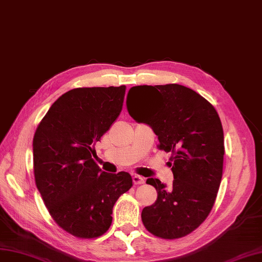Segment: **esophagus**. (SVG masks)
Here are the masks:
<instances>
[{
    "mask_svg": "<svg viewBox=\"0 0 262 262\" xmlns=\"http://www.w3.org/2000/svg\"><path fill=\"white\" fill-rule=\"evenodd\" d=\"M145 178H143V177H140V176H138V174H135L133 177V182H134V184H143V183H145Z\"/></svg>",
    "mask_w": 262,
    "mask_h": 262,
    "instance_id": "1",
    "label": "esophagus"
}]
</instances>
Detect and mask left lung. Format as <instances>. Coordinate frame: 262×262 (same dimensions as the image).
I'll list each match as a JSON object with an SVG mask.
<instances>
[{
	"label": "left lung",
	"instance_id": "8db88e82",
	"mask_svg": "<svg viewBox=\"0 0 262 262\" xmlns=\"http://www.w3.org/2000/svg\"><path fill=\"white\" fill-rule=\"evenodd\" d=\"M127 110L158 136V148L171 152L173 183L159 179L147 183L158 196L141 212V221L152 235L177 239L196 229L212 211L223 176L224 133L212 104L180 84L133 86Z\"/></svg>",
	"mask_w": 262,
	"mask_h": 262
}]
</instances>
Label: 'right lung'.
<instances>
[{
	"instance_id": "1",
	"label": "right lung",
	"mask_w": 262,
	"mask_h": 262,
	"mask_svg": "<svg viewBox=\"0 0 262 262\" xmlns=\"http://www.w3.org/2000/svg\"><path fill=\"white\" fill-rule=\"evenodd\" d=\"M125 91V85L70 90L35 132L37 189L58 226L74 237L106 233L114 204L133 185L128 172H104L92 158L94 145L121 114Z\"/></svg>"
}]
</instances>
